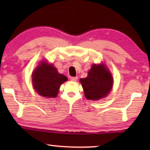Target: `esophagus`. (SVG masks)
Returning <instances> with one entry per match:
<instances>
[{"instance_id": "1", "label": "esophagus", "mask_w": 150, "mask_h": 150, "mask_svg": "<svg viewBox=\"0 0 150 150\" xmlns=\"http://www.w3.org/2000/svg\"><path fill=\"white\" fill-rule=\"evenodd\" d=\"M70 80L73 81V82H76L77 80V77H70Z\"/></svg>"}]
</instances>
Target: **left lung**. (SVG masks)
Here are the masks:
<instances>
[{"label":"left lung","instance_id":"1","mask_svg":"<svg viewBox=\"0 0 150 150\" xmlns=\"http://www.w3.org/2000/svg\"><path fill=\"white\" fill-rule=\"evenodd\" d=\"M80 83L85 97L97 101L106 97L113 87V77L104 63L94 64L88 72L87 77L81 78Z\"/></svg>","mask_w":150,"mask_h":150}]
</instances>
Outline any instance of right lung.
I'll return each instance as SVG.
<instances>
[{
	"mask_svg": "<svg viewBox=\"0 0 150 150\" xmlns=\"http://www.w3.org/2000/svg\"><path fill=\"white\" fill-rule=\"evenodd\" d=\"M32 83L35 91L44 97H56L60 87L68 80L67 77L58 73L53 64L42 61L32 75Z\"/></svg>",
	"mask_w": 150,
	"mask_h": 150,
	"instance_id": "add662e5",
	"label": "right lung"
}]
</instances>
